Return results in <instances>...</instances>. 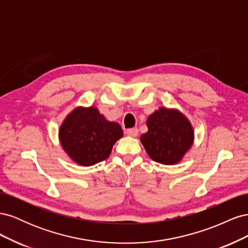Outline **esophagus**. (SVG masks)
Segmentation results:
<instances>
[{
	"instance_id": "34e87169",
	"label": "esophagus",
	"mask_w": 248,
	"mask_h": 248,
	"mask_svg": "<svg viewBox=\"0 0 248 248\" xmlns=\"http://www.w3.org/2000/svg\"><path fill=\"white\" fill-rule=\"evenodd\" d=\"M138 133H139V130L137 128H129V129L126 130L127 136L132 137V138H136L138 136Z\"/></svg>"
}]
</instances>
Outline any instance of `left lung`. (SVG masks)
<instances>
[{
  "instance_id": "obj_1",
  "label": "left lung",
  "mask_w": 248,
  "mask_h": 248,
  "mask_svg": "<svg viewBox=\"0 0 248 248\" xmlns=\"http://www.w3.org/2000/svg\"><path fill=\"white\" fill-rule=\"evenodd\" d=\"M147 126L148 132L141 134L140 141L156 162L178 163L192 145V126L177 109L160 108L149 116Z\"/></svg>"
}]
</instances>
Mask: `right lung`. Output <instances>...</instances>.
Wrapping results in <instances>:
<instances>
[{
  "label": "right lung",
  "instance_id": "1",
  "mask_svg": "<svg viewBox=\"0 0 248 248\" xmlns=\"http://www.w3.org/2000/svg\"><path fill=\"white\" fill-rule=\"evenodd\" d=\"M122 137L121 126L108 121L94 107L72 110L59 130V139L65 152L84 167L107 159L112 146Z\"/></svg>",
  "mask_w": 248,
  "mask_h": 248
}]
</instances>
